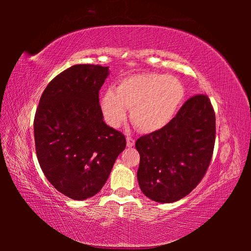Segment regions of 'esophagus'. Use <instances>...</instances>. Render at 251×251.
<instances>
[{"label":"esophagus","instance_id":"obj_1","mask_svg":"<svg viewBox=\"0 0 251 251\" xmlns=\"http://www.w3.org/2000/svg\"><path fill=\"white\" fill-rule=\"evenodd\" d=\"M126 141H127V147H128V148H131V147L135 146V139L132 137L127 136L126 137Z\"/></svg>","mask_w":251,"mask_h":251}]
</instances>
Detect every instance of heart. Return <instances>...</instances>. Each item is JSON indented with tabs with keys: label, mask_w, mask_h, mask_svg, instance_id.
<instances>
[{
	"label": "heart",
	"mask_w": 251,
	"mask_h": 251,
	"mask_svg": "<svg viewBox=\"0 0 251 251\" xmlns=\"http://www.w3.org/2000/svg\"><path fill=\"white\" fill-rule=\"evenodd\" d=\"M184 88L177 78L157 73H142L122 78L115 89L109 88L101 98L105 122L117 127L130 109V121L138 130L153 132L173 120Z\"/></svg>",
	"instance_id": "obj_1"
}]
</instances>
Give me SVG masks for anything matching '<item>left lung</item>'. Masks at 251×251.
Wrapping results in <instances>:
<instances>
[{
	"label": "left lung",
	"instance_id": "1",
	"mask_svg": "<svg viewBox=\"0 0 251 251\" xmlns=\"http://www.w3.org/2000/svg\"><path fill=\"white\" fill-rule=\"evenodd\" d=\"M216 115L208 96L195 95L164 128L136 141L138 182L149 199L177 201L196 188L212 157Z\"/></svg>",
	"mask_w": 251,
	"mask_h": 251
}]
</instances>
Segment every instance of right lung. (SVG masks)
<instances>
[{"instance_id": "obj_1", "label": "right lung", "mask_w": 251, "mask_h": 251, "mask_svg": "<svg viewBox=\"0 0 251 251\" xmlns=\"http://www.w3.org/2000/svg\"><path fill=\"white\" fill-rule=\"evenodd\" d=\"M109 67L75 65L47 85L34 116L35 151L47 180L72 200L102 189L126 147L125 136L103 122L99 90Z\"/></svg>"}]
</instances>
